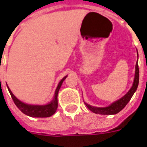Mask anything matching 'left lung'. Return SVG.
I'll return each instance as SVG.
<instances>
[{
	"mask_svg": "<svg viewBox=\"0 0 147 147\" xmlns=\"http://www.w3.org/2000/svg\"><path fill=\"white\" fill-rule=\"evenodd\" d=\"M138 53V52H137ZM139 57V55H138ZM139 65H138V60L136 64V72H135V78H134V82H133L132 86L131 87V89L128 90V92L125 95H123L121 98L118 99L116 102H113L111 105H109L107 107H95L92 105H89L85 102V105L86 107L89 109L90 110L97 114H102V115H114V114L118 113L120 111L123 109L126 105L129 102V101L131 98V97L134 94V93L136 92L138 85H139Z\"/></svg>",
	"mask_w": 147,
	"mask_h": 147,
	"instance_id": "8db88e82",
	"label": "left lung"
}]
</instances>
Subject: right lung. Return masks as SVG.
<instances>
[{"label": "right lung", "mask_w": 147, "mask_h": 147, "mask_svg": "<svg viewBox=\"0 0 147 147\" xmlns=\"http://www.w3.org/2000/svg\"><path fill=\"white\" fill-rule=\"evenodd\" d=\"M66 78H67V76H64L59 82L57 87V89L55 90V94L51 102L48 103V104H46V105H30V104H26L24 102H21L20 100H19L12 94L11 90L9 89L8 86H7V87H8V91L10 93V94H11V98L13 100L14 103L23 113L26 114L27 116H29V117H51L52 115H53L56 113L57 109L58 92H59V90L61 88L64 80Z\"/></svg>", "instance_id": "add662e5"}]
</instances>
